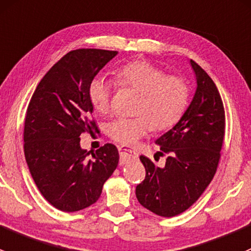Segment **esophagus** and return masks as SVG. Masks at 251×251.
Masks as SVG:
<instances>
[{"label":"esophagus","instance_id":"1","mask_svg":"<svg viewBox=\"0 0 251 251\" xmlns=\"http://www.w3.org/2000/svg\"><path fill=\"white\" fill-rule=\"evenodd\" d=\"M118 151H120L121 164H125L128 161H130V159H135L136 157H138V154H136L135 152L131 151V150L129 149H126V147H120Z\"/></svg>","mask_w":251,"mask_h":251}]
</instances>
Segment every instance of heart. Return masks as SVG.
I'll return each mask as SVG.
<instances>
[{
  "label": "heart",
  "mask_w": 251,
  "mask_h": 251,
  "mask_svg": "<svg viewBox=\"0 0 251 251\" xmlns=\"http://www.w3.org/2000/svg\"><path fill=\"white\" fill-rule=\"evenodd\" d=\"M116 82L122 88L140 93L135 112L130 118H117L107 126L113 141L134 146L152 129L167 130L180 122L190 101V87L177 75H167L163 69L146 60H136L116 71ZM115 82L97 76L90 81L88 95L95 111L105 113L110 107Z\"/></svg>",
  "instance_id": "heart-1"
}]
</instances>
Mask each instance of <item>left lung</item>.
<instances>
[{
    "instance_id": "1",
    "label": "left lung",
    "mask_w": 251,
    "mask_h": 251,
    "mask_svg": "<svg viewBox=\"0 0 251 251\" xmlns=\"http://www.w3.org/2000/svg\"><path fill=\"white\" fill-rule=\"evenodd\" d=\"M197 77L192 102L177 125L157 139L163 168L140 156L146 177L136 186L139 203L153 214L173 218L187 210L213 180L225 139V108L213 79L191 60Z\"/></svg>"
}]
</instances>
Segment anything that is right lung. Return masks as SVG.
I'll return each instance as SVG.
<instances>
[{
  "label": "right lung",
  "instance_id": "add662e5",
  "mask_svg": "<svg viewBox=\"0 0 251 251\" xmlns=\"http://www.w3.org/2000/svg\"><path fill=\"white\" fill-rule=\"evenodd\" d=\"M116 50L82 48L69 51L45 75L26 110L24 153L33 181L54 208L66 213L94 204L117 168L115 145L88 157L79 135L100 133L93 118L88 88Z\"/></svg>",
  "mask_w": 251,
  "mask_h": 251
}]
</instances>
